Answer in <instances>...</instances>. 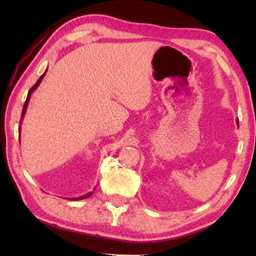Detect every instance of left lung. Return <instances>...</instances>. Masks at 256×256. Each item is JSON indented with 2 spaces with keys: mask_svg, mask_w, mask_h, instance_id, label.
Returning a JSON list of instances; mask_svg holds the SVG:
<instances>
[{
  "mask_svg": "<svg viewBox=\"0 0 256 256\" xmlns=\"http://www.w3.org/2000/svg\"><path fill=\"white\" fill-rule=\"evenodd\" d=\"M237 123H238V122H237Z\"/></svg>",
  "mask_w": 256,
  "mask_h": 256,
  "instance_id": "obj_1",
  "label": "left lung"
}]
</instances>
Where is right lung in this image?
Returning a JSON list of instances; mask_svg holds the SVG:
<instances>
[{
	"instance_id": "1",
	"label": "right lung",
	"mask_w": 256,
	"mask_h": 256,
	"mask_svg": "<svg viewBox=\"0 0 256 256\" xmlns=\"http://www.w3.org/2000/svg\"><path fill=\"white\" fill-rule=\"evenodd\" d=\"M46 72H47V70L44 72V74H42V76L40 78V79L37 80V82H36V84H34V86H32V88L29 90L28 96H27V99H26V102H24V108H22V112H21V120H24V114H26V110H27V107H28V102H29V99H30V97H32V92H34V90L37 89V86L40 84V82H42V78L45 76ZM21 120H20V124H21ZM19 132H21V128H19ZM92 196V192H89V193H86V194H84V196H82L71 198H68V200H74V201H76V200H82V198H89V196Z\"/></svg>"
}]
</instances>
